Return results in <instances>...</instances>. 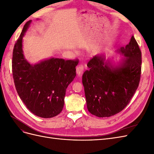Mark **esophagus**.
Instances as JSON below:
<instances>
[{"label": "esophagus", "instance_id": "esophagus-1", "mask_svg": "<svg viewBox=\"0 0 154 154\" xmlns=\"http://www.w3.org/2000/svg\"><path fill=\"white\" fill-rule=\"evenodd\" d=\"M83 71H84V67L82 65H80L76 67V74L78 76H82Z\"/></svg>", "mask_w": 154, "mask_h": 154}]
</instances>
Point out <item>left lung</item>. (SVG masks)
<instances>
[{
	"label": "left lung",
	"mask_w": 154,
	"mask_h": 154,
	"mask_svg": "<svg viewBox=\"0 0 154 154\" xmlns=\"http://www.w3.org/2000/svg\"><path fill=\"white\" fill-rule=\"evenodd\" d=\"M116 52L125 57L117 66L106 61L103 54L96 55L83 74L87 109L97 117H110L123 110L139 86L141 52L134 36Z\"/></svg>",
	"instance_id": "1"
}]
</instances>
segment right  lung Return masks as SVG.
<instances>
[{
    "label": "right lung",
    "instance_id": "obj_1",
    "mask_svg": "<svg viewBox=\"0 0 154 154\" xmlns=\"http://www.w3.org/2000/svg\"><path fill=\"white\" fill-rule=\"evenodd\" d=\"M31 20L26 23L13 48L12 71L16 90L32 114L43 118L61 112L66 89L76 76L78 61L50 58L31 64L23 53V36Z\"/></svg>",
    "mask_w": 154,
    "mask_h": 154
}]
</instances>
